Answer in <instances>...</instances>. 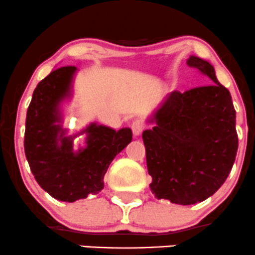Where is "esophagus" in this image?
Masks as SVG:
<instances>
[{"label": "esophagus", "mask_w": 255, "mask_h": 255, "mask_svg": "<svg viewBox=\"0 0 255 255\" xmlns=\"http://www.w3.org/2000/svg\"><path fill=\"white\" fill-rule=\"evenodd\" d=\"M144 128H145L144 122L140 121V120H135V121H133L132 130H133V134L135 136L140 135V134L142 133V130H144Z\"/></svg>", "instance_id": "34e87169"}]
</instances>
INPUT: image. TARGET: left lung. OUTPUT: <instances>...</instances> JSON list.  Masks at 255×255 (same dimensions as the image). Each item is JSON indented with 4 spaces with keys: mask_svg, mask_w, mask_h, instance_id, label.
I'll list each match as a JSON object with an SVG mask.
<instances>
[{
    "mask_svg": "<svg viewBox=\"0 0 255 255\" xmlns=\"http://www.w3.org/2000/svg\"><path fill=\"white\" fill-rule=\"evenodd\" d=\"M186 64L213 83L172 92L150 120L152 129L142 132L151 191L184 206L202 202L223 185L239 147L229 89L208 61L191 55Z\"/></svg>",
    "mask_w": 255,
    "mask_h": 255,
    "instance_id": "1",
    "label": "left lung"
}]
</instances>
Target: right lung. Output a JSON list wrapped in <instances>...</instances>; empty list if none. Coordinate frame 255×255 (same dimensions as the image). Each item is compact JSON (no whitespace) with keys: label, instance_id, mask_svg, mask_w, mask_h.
Here are the masks:
<instances>
[{"label":"right lung","instance_id":"1","mask_svg":"<svg viewBox=\"0 0 255 255\" xmlns=\"http://www.w3.org/2000/svg\"><path fill=\"white\" fill-rule=\"evenodd\" d=\"M75 66L53 70L32 94L25 122L24 149L33 177L44 191L64 202L83 200L104 189V175L115 156L132 141V130L91 123L86 146L72 149L74 136L61 128V100L69 97Z\"/></svg>","mask_w":255,"mask_h":255}]
</instances>
